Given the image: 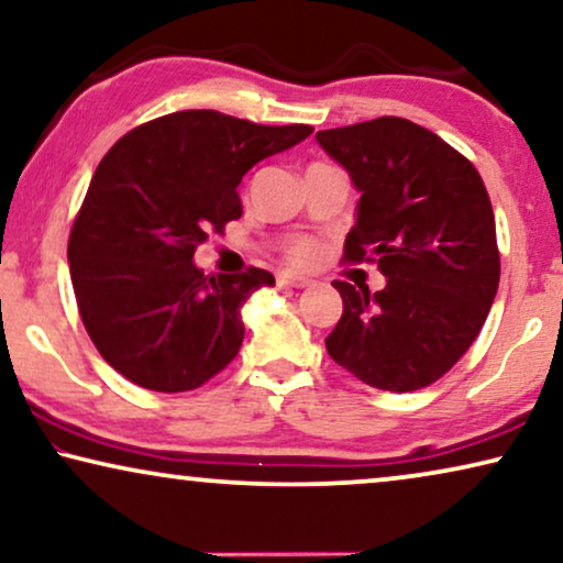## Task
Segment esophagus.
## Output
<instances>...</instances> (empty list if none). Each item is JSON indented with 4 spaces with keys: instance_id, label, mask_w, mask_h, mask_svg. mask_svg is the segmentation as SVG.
<instances>
[{
    "instance_id": "esophagus-1",
    "label": "esophagus",
    "mask_w": 563,
    "mask_h": 563,
    "mask_svg": "<svg viewBox=\"0 0 563 563\" xmlns=\"http://www.w3.org/2000/svg\"><path fill=\"white\" fill-rule=\"evenodd\" d=\"M276 282H279V287H287V289H305V287H310V279H305V276L291 274V272H282L279 276H276Z\"/></svg>"
}]
</instances>
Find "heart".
Here are the masks:
<instances>
[{"label": "heart", "mask_w": 563, "mask_h": 563, "mask_svg": "<svg viewBox=\"0 0 563 563\" xmlns=\"http://www.w3.org/2000/svg\"><path fill=\"white\" fill-rule=\"evenodd\" d=\"M291 256H295V261H299V264H312V261L318 258V245L310 241L297 243L295 251H291Z\"/></svg>", "instance_id": "b5f03b06"}]
</instances>
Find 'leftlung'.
<instances>
[{
    "label": "left lung",
    "mask_w": 563,
    "mask_h": 563,
    "mask_svg": "<svg viewBox=\"0 0 563 563\" xmlns=\"http://www.w3.org/2000/svg\"><path fill=\"white\" fill-rule=\"evenodd\" d=\"M361 191L343 258L376 261L387 287L333 282L343 314L330 358L387 391L428 387L464 356L499 284L495 212L472 161L402 118L320 130Z\"/></svg>",
    "instance_id": "obj_1"
}]
</instances>
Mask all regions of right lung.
Listing matches in <instances>:
<instances>
[{"label":"right lung","mask_w":563,"mask_h":563,"mask_svg":"<svg viewBox=\"0 0 563 563\" xmlns=\"http://www.w3.org/2000/svg\"><path fill=\"white\" fill-rule=\"evenodd\" d=\"M310 133L184 110L107 151L74 220L68 266L84 328L114 372L153 391H187L235 358L241 307L274 276H205L191 258L210 230L243 214L245 172Z\"/></svg>","instance_id":"add662e5"}]
</instances>
